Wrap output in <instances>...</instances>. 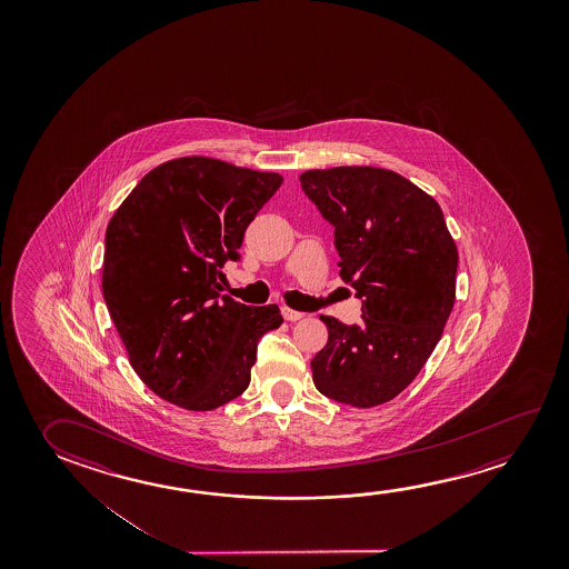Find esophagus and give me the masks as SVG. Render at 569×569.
Masks as SVG:
<instances>
[{
	"mask_svg": "<svg viewBox=\"0 0 569 569\" xmlns=\"http://www.w3.org/2000/svg\"><path fill=\"white\" fill-rule=\"evenodd\" d=\"M281 313H283V319H286V321H299V319L303 317L301 311H296V309L289 308L281 309Z\"/></svg>",
	"mask_w": 569,
	"mask_h": 569,
	"instance_id": "1",
	"label": "esophagus"
}]
</instances>
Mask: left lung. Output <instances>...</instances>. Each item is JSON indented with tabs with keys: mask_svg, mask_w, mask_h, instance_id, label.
Returning a JSON list of instances; mask_svg holds the SVG:
<instances>
[{
	"mask_svg": "<svg viewBox=\"0 0 569 569\" xmlns=\"http://www.w3.org/2000/svg\"><path fill=\"white\" fill-rule=\"evenodd\" d=\"M303 192L336 228L341 280L363 301L359 326L321 316L317 391L357 409L391 401L435 351L457 298V243L432 196L375 167L308 170Z\"/></svg>",
	"mask_w": 569,
	"mask_h": 569,
	"instance_id": "1",
	"label": "left lung"
}]
</instances>
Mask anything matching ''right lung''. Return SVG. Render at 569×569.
I'll return each instance as SVG.
<instances>
[{
	"label": "right lung",
	"mask_w": 569,
	"mask_h": 569,
	"mask_svg": "<svg viewBox=\"0 0 569 569\" xmlns=\"http://www.w3.org/2000/svg\"><path fill=\"white\" fill-rule=\"evenodd\" d=\"M283 178L206 157L152 168L104 233L103 296L132 369L160 399L212 410L250 385L278 306L222 296L228 260Z\"/></svg>",
	"instance_id": "right-lung-1"
}]
</instances>
